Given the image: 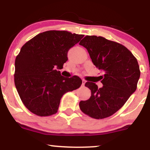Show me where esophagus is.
Here are the masks:
<instances>
[{
	"label": "esophagus",
	"instance_id": "34e87169",
	"mask_svg": "<svg viewBox=\"0 0 150 150\" xmlns=\"http://www.w3.org/2000/svg\"><path fill=\"white\" fill-rule=\"evenodd\" d=\"M82 81H83V83H82V86H83V87H84V86H85V85L86 81H85V80L83 79V80H82Z\"/></svg>",
	"mask_w": 150,
	"mask_h": 150
}]
</instances>
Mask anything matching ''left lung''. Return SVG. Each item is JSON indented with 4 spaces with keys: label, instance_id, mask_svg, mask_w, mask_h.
Returning <instances> with one entry per match:
<instances>
[{
    "label": "left lung",
    "instance_id": "1",
    "mask_svg": "<svg viewBox=\"0 0 150 150\" xmlns=\"http://www.w3.org/2000/svg\"><path fill=\"white\" fill-rule=\"evenodd\" d=\"M79 44L87 49L92 62L104 73L100 76L102 87L91 82L85 83L91 95L89 100L80 102V108L97 120L111 116L136 91L141 74L138 61L124 46L103 37L87 35Z\"/></svg>",
    "mask_w": 150,
    "mask_h": 150
}]
</instances>
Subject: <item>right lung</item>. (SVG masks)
Instances as JSON below:
<instances>
[{"label":"right lung","instance_id":"1","mask_svg":"<svg viewBox=\"0 0 150 150\" xmlns=\"http://www.w3.org/2000/svg\"><path fill=\"white\" fill-rule=\"evenodd\" d=\"M83 37L66 30H48L20 49L15 61L14 82L20 99L33 113L41 117L55 114L62 96L81 87L79 76L64 77L58 69L68 59V50Z\"/></svg>","mask_w":150,"mask_h":150}]
</instances>
